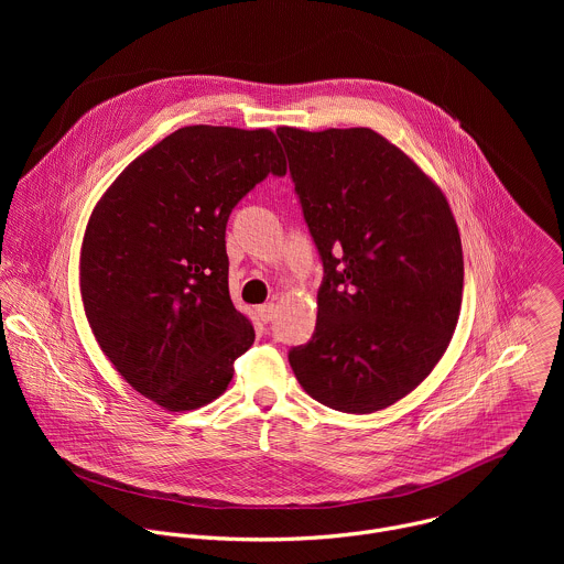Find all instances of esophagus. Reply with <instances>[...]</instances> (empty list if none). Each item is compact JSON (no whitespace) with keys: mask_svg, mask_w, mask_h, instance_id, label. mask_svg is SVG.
Here are the masks:
<instances>
[{"mask_svg":"<svg viewBox=\"0 0 564 564\" xmlns=\"http://www.w3.org/2000/svg\"><path fill=\"white\" fill-rule=\"evenodd\" d=\"M257 314H259V318L263 321V324H270V321H272L274 314H276V307H274V303H265V305H259Z\"/></svg>","mask_w":564,"mask_h":564,"instance_id":"esophagus-1","label":"esophagus"}]
</instances>
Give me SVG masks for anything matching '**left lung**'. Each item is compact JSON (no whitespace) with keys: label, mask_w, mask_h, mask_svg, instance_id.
<instances>
[{"label":"left lung","mask_w":564,"mask_h":564,"mask_svg":"<svg viewBox=\"0 0 564 564\" xmlns=\"http://www.w3.org/2000/svg\"><path fill=\"white\" fill-rule=\"evenodd\" d=\"M276 135L324 263L314 335L290 366L328 409H388L429 377L457 326V223L440 187L372 129Z\"/></svg>","instance_id":"left-lung-1"}]
</instances>
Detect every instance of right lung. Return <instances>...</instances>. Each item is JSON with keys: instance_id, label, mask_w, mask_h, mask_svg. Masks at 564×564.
I'll return each mask as SVG.
<instances>
[{"instance_id": "right-lung-1", "label": "right lung", "mask_w": 564, "mask_h": 564, "mask_svg": "<svg viewBox=\"0 0 564 564\" xmlns=\"http://www.w3.org/2000/svg\"><path fill=\"white\" fill-rule=\"evenodd\" d=\"M285 172L270 129L194 124L138 155L96 205L79 259L85 312L116 370L158 406L209 404L254 344L229 299L225 227Z\"/></svg>"}]
</instances>
